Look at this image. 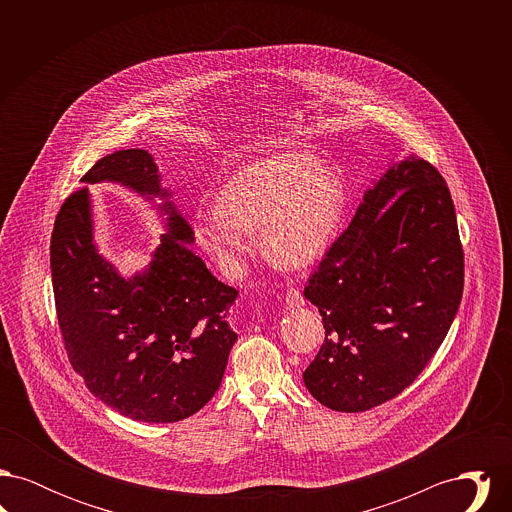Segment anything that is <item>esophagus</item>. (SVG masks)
<instances>
[{
	"mask_svg": "<svg viewBox=\"0 0 512 512\" xmlns=\"http://www.w3.org/2000/svg\"><path fill=\"white\" fill-rule=\"evenodd\" d=\"M284 301H286V307H288V309H297V307H303V305H305V299H303L301 292H299V290H293V288L288 290Z\"/></svg>",
	"mask_w": 512,
	"mask_h": 512,
	"instance_id": "esophagus-1",
	"label": "esophagus"
}]
</instances>
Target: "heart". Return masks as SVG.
Instances as JSON below:
<instances>
[{"label": "heart", "instance_id": "obj_1", "mask_svg": "<svg viewBox=\"0 0 512 512\" xmlns=\"http://www.w3.org/2000/svg\"><path fill=\"white\" fill-rule=\"evenodd\" d=\"M343 207L340 172L315 153L282 151L234 172L220 203H201L195 236L224 272L234 274L253 249L251 228L265 226L263 247L276 265L311 267L332 244Z\"/></svg>", "mask_w": 512, "mask_h": 512}]
</instances>
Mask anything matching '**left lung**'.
I'll return each mask as SVG.
<instances>
[{
    "label": "left lung",
    "instance_id": "left-lung-1",
    "mask_svg": "<svg viewBox=\"0 0 512 512\" xmlns=\"http://www.w3.org/2000/svg\"><path fill=\"white\" fill-rule=\"evenodd\" d=\"M463 284L445 180L416 155L391 163L303 292L324 324V343L303 372L305 388L340 413L390 401L445 340Z\"/></svg>",
    "mask_w": 512,
    "mask_h": 512
}]
</instances>
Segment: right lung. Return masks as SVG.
<instances>
[{
    "label": "right lung",
    "mask_w": 512,
    "mask_h": 512,
    "mask_svg": "<svg viewBox=\"0 0 512 512\" xmlns=\"http://www.w3.org/2000/svg\"><path fill=\"white\" fill-rule=\"evenodd\" d=\"M82 182L142 197L163 234L149 265L122 276L99 251L88 190L63 203L51 234V280L69 361L113 411L149 424L184 420L219 390L238 340L226 320L238 292L192 251L194 230L146 149L105 155Z\"/></svg>",
    "instance_id": "1"
}]
</instances>
